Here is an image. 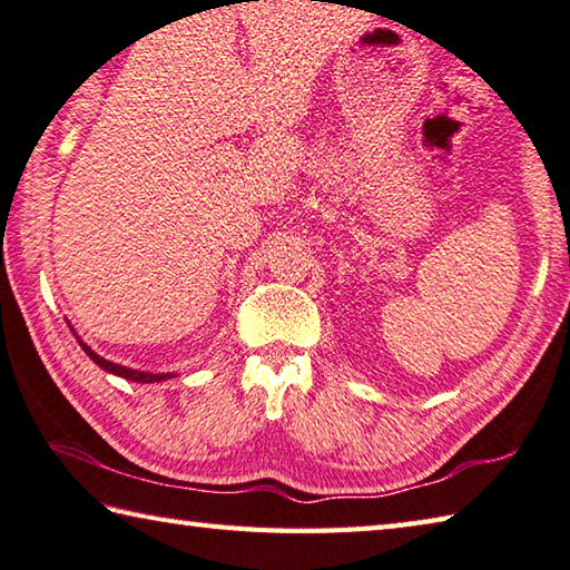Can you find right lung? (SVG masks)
<instances>
[{
  "instance_id": "add662e5",
  "label": "right lung",
  "mask_w": 570,
  "mask_h": 570,
  "mask_svg": "<svg viewBox=\"0 0 570 570\" xmlns=\"http://www.w3.org/2000/svg\"><path fill=\"white\" fill-rule=\"evenodd\" d=\"M261 2V0H257ZM79 345H81V350L89 354V357L99 364L101 370H106V372H111V374H118V377H124V380H131V382H144V384H148V382H164V380H168L170 374H151V372H136V370H128V367H121V364H114V362H109V360H104V357H99V354H96L91 347H86L83 342L79 340Z\"/></svg>"
}]
</instances>
